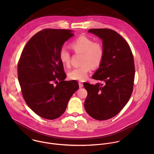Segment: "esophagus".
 Returning <instances> with one entry per match:
<instances>
[{
  "mask_svg": "<svg viewBox=\"0 0 154 154\" xmlns=\"http://www.w3.org/2000/svg\"><path fill=\"white\" fill-rule=\"evenodd\" d=\"M79 88H82L83 87V84L81 82H79Z\"/></svg>",
  "mask_w": 154,
  "mask_h": 154,
  "instance_id": "obj_1",
  "label": "esophagus"
}]
</instances>
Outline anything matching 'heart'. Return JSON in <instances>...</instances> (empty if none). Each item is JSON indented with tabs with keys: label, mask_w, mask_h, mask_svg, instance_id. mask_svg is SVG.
Listing matches in <instances>:
<instances>
[{
	"label": "heart",
	"mask_w": 154,
	"mask_h": 154,
	"mask_svg": "<svg viewBox=\"0 0 154 154\" xmlns=\"http://www.w3.org/2000/svg\"><path fill=\"white\" fill-rule=\"evenodd\" d=\"M72 48L76 53L83 54L82 65L76 67L68 73L72 80L84 81L87 79L88 73L92 67H97L101 64L104 56V49L102 44L86 35H81L74 40L70 44ZM59 59L62 63L66 67L70 66V55L66 48L63 47L59 52Z\"/></svg>",
	"instance_id": "b5f03b06"
}]
</instances>
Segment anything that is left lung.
I'll return each mask as SVG.
<instances>
[{"instance_id":"obj_1","label":"left lung","mask_w":154,"mask_h":154,"mask_svg":"<svg viewBox=\"0 0 154 154\" xmlns=\"http://www.w3.org/2000/svg\"><path fill=\"white\" fill-rule=\"evenodd\" d=\"M88 32L103 42V59L92 78L104 84L84 83L88 92L84 107L93 119L108 120L124 108L132 95L135 72L133 56L129 44L117 32L98 28L90 29Z\"/></svg>"}]
</instances>
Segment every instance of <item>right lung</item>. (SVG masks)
I'll list each match as a JSON object with an SVG mask.
<instances>
[{
    "instance_id": "obj_1",
    "label": "right lung",
    "mask_w": 154,
    "mask_h": 154,
    "mask_svg": "<svg viewBox=\"0 0 154 154\" xmlns=\"http://www.w3.org/2000/svg\"><path fill=\"white\" fill-rule=\"evenodd\" d=\"M73 35L72 30H42L28 41L21 55L18 72L23 97L31 110L45 119L61 116L79 88L76 81H65L59 59L60 49Z\"/></svg>"
}]
</instances>
